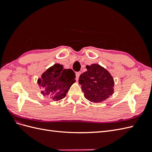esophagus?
Returning a JSON list of instances; mask_svg holds the SVG:
<instances>
[{
  "label": "esophagus",
  "instance_id": "34e87169",
  "mask_svg": "<svg viewBox=\"0 0 152 152\" xmlns=\"http://www.w3.org/2000/svg\"><path fill=\"white\" fill-rule=\"evenodd\" d=\"M80 74H81V72H77L76 73V79H77V80H79V78Z\"/></svg>",
  "mask_w": 152,
  "mask_h": 152
}]
</instances>
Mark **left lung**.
Segmentation results:
<instances>
[{
    "instance_id": "1",
    "label": "left lung",
    "mask_w": 152,
    "mask_h": 152,
    "mask_svg": "<svg viewBox=\"0 0 152 152\" xmlns=\"http://www.w3.org/2000/svg\"><path fill=\"white\" fill-rule=\"evenodd\" d=\"M87 71L80 75L84 97L93 103L103 102L114 93V80L110 72L99 64L86 66Z\"/></svg>"
}]
</instances>
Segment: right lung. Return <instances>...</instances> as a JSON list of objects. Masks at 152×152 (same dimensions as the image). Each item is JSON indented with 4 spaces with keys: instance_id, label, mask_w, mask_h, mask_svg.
<instances>
[{
    "instance_id": "right-lung-1",
    "label": "right lung",
    "mask_w": 152,
    "mask_h": 152,
    "mask_svg": "<svg viewBox=\"0 0 152 152\" xmlns=\"http://www.w3.org/2000/svg\"><path fill=\"white\" fill-rule=\"evenodd\" d=\"M75 74L71 69H64L56 63L49 67L39 78L37 83L41 94L53 101H59L66 96L71 86L75 82Z\"/></svg>"
}]
</instances>
